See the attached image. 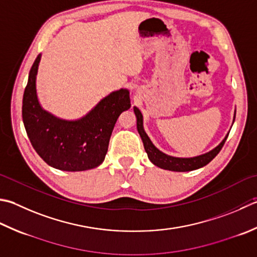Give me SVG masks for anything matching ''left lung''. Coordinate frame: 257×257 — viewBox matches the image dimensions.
<instances>
[{
  "instance_id": "left-lung-1",
  "label": "left lung",
  "mask_w": 257,
  "mask_h": 257,
  "mask_svg": "<svg viewBox=\"0 0 257 257\" xmlns=\"http://www.w3.org/2000/svg\"><path fill=\"white\" fill-rule=\"evenodd\" d=\"M134 112L136 114V118H137V130L140 135V137H142L144 147H145L146 153L148 155L149 160L155 166H157V167L166 169V170H172V172H190V170H195V169L204 167V166L207 165L209 162H212V160L216 157V155L220 152V149L223 148V146L229 134L228 133L226 135L225 138L220 142V144L218 146H216L214 149H212L208 153L196 156V157H189V158L174 157V156H169L167 154L160 152V150L156 147L144 129V117H143L142 111H140L137 107H134ZM235 115H236V110L234 112L233 123L235 120Z\"/></svg>"
}]
</instances>
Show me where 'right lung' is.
Masks as SVG:
<instances>
[{
    "mask_svg": "<svg viewBox=\"0 0 257 257\" xmlns=\"http://www.w3.org/2000/svg\"><path fill=\"white\" fill-rule=\"evenodd\" d=\"M41 54L29 73L22 102V118L33 148L45 163L64 172L98 167L108 152L115 121L128 110V89L113 91L77 120H65L47 111L37 93V74Z\"/></svg>",
    "mask_w": 257,
    "mask_h": 257,
    "instance_id": "1",
    "label": "right lung"
}]
</instances>
